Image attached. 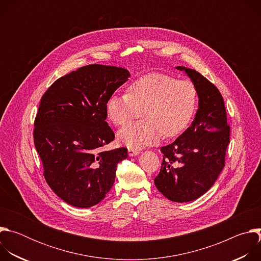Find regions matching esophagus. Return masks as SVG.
Here are the masks:
<instances>
[{"label":"esophagus","mask_w":261,"mask_h":261,"mask_svg":"<svg viewBox=\"0 0 261 261\" xmlns=\"http://www.w3.org/2000/svg\"><path fill=\"white\" fill-rule=\"evenodd\" d=\"M138 154H139V152H138L137 150H134V148H128V155H129L130 157L136 156V155H138Z\"/></svg>","instance_id":"1"}]
</instances>
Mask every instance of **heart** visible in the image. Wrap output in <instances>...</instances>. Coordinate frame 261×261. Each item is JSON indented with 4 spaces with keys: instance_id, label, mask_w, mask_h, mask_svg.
<instances>
[{
    "instance_id": "1",
    "label": "heart",
    "mask_w": 261,
    "mask_h": 261,
    "mask_svg": "<svg viewBox=\"0 0 261 261\" xmlns=\"http://www.w3.org/2000/svg\"><path fill=\"white\" fill-rule=\"evenodd\" d=\"M198 94L190 81H177L163 73H150L133 82L126 95H111L106 102L108 119L124 126L118 132L121 143L140 148L157 142L161 136L170 138L181 134L193 120Z\"/></svg>"
}]
</instances>
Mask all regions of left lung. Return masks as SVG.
I'll return each instance as SVG.
<instances>
[{
	"instance_id": "left-lung-1",
	"label": "left lung",
	"mask_w": 261,
	"mask_h": 261,
	"mask_svg": "<svg viewBox=\"0 0 261 261\" xmlns=\"http://www.w3.org/2000/svg\"><path fill=\"white\" fill-rule=\"evenodd\" d=\"M175 68L185 71L194 84L198 109L191 126L161 147L163 161L154 182L169 200L188 202L208 191L224 167L230 127L217 87L194 69Z\"/></svg>"
}]
</instances>
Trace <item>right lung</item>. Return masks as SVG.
<instances>
[{
  "label": "right lung",
  "instance_id": "add662e5",
  "mask_svg": "<svg viewBox=\"0 0 261 261\" xmlns=\"http://www.w3.org/2000/svg\"><path fill=\"white\" fill-rule=\"evenodd\" d=\"M130 77L127 69L93 64L57 80L41 98L34 143L51 190L76 207L99 203L113 187L126 147L102 151L115 139L106 102Z\"/></svg>",
  "mask_w": 261,
  "mask_h": 261
}]
</instances>
